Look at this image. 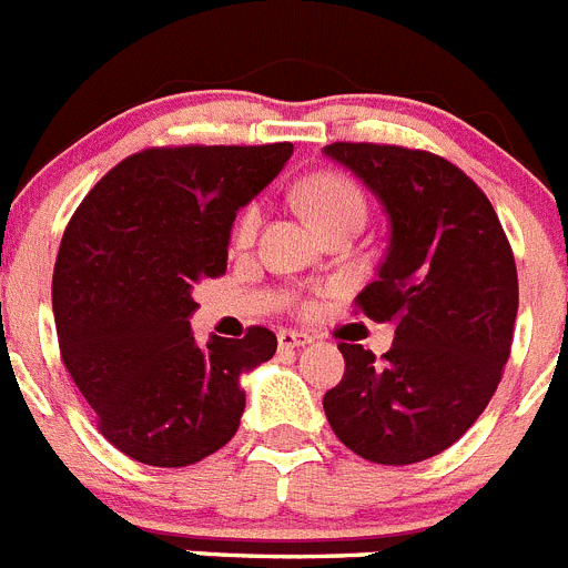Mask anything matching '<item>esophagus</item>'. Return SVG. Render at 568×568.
Here are the masks:
<instances>
[{
  "label": "esophagus",
  "instance_id": "1",
  "mask_svg": "<svg viewBox=\"0 0 568 568\" xmlns=\"http://www.w3.org/2000/svg\"><path fill=\"white\" fill-rule=\"evenodd\" d=\"M277 345L280 351H296V347L311 345V336L303 334V331H280Z\"/></svg>",
  "mask_w": 568,
  "mask_h": 568
}]
</instances>
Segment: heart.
<instances>
[{"label":"heart","mask_w":568,"mask_h":568,"mask_svg":"<svg viewBox=\"0 0 568 568\" xmlns=\"http://www.w3.org/2000/svg\"><path fill=\"white\" fill-rule=\"evenodd\" d=\"M300 206L305 209L308 221L316 229H328L339 221H362L365 217V201H362V192L347 181V178L334 175V172H320V175H311L308 181H303L300 192ZM260 221H263V212H260L257 203L243 209V214L237 217V226H234V243L237 246H248L257 234Z\"/></svg>","instance_id":"1"}]
</instances>
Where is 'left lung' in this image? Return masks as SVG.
Returning a JSON list of instances; mask_svg holds the SVG:
<instances>
[{
    "instance_id": "left-lung-1",
    "label": "left lung",
    "mask_w": 568,
    "mask_h": 568,
    "mask_svg": "<svg viewBox=\"0 0 568 568\" xmlns=\"http://www.w3.org/2000/svg\"><path fill=\"white\" fill-rule=\"evenodd\" d=\"M387 214V248L356 296L390 322L382 362L345 345L322 398L331 430L373 464H416L456 444L489 405L513 347L518 272L493 203L458 166L422 150L331 144Z\"/></svg>"
}]
</instances>
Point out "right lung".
I'll return each mask as SVG.
<instances>
[{
    "instance_id": "add662e5",
    "label": "right lung",
    "mask_w": 568,
    "mask_h": 568,
    "mask_svg": "<svg viewBox=\"0 0 568 568\" xmlns=\"http://www.w3.org/2000/svg\"><path fill=\"white\" fill-rule=\"evenodd\" d=\"M291 144L144 150L112 166L75 209L53 272L64 367L124 456L189 467L237 433L243 376L277 351L268 328L197 345L195 288L226 272L237 212Z\"/></svg>"
}]
</instances>
